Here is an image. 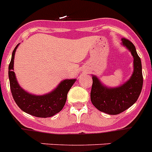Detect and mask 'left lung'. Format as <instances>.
<instances>
[{"label":"left lung","mask_w":152,"mask_h":152,"mask_svg":"<svg viewBox=\"0 0 152 152\" xmlns=\"http://www.w3.org/2000/svg\"><path fill=\"white\" fill-rule=\"evenodd\" d=\"M122 41L134 58V72L129 80L119 88H107L102 85L97 77H92L91 100L93 105L101 112L110 115L121 113L133 105L140 95L143 85L142 62L135 45L126 38L122 39Z\"/></svg>","instance_id":"8db88e82"}]
</instances>
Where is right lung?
Masks as SVG:
<instances>
[{"instance_id": "obj_1", "label": "right lung", "mask_w": 152, "mask_h": 152, "mask_svg": "<svg viewBox=\"0 0 152 152\" xmlns=\"http://www.w3.org/2000/svg\"><path fill=\"white\" fill-rule=\"evenodd\" d=\"M18 45L15 47L12 53L8 71L10 91L13 100L23 111L32 116L41 118L54 116L64 107L67 100V94L75 82V79L63 80L56 90L42 96L32 95L26 92L18 84L15 73L13 71L14 55Z\"/></svg>"}]
</instances>
